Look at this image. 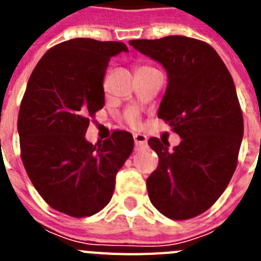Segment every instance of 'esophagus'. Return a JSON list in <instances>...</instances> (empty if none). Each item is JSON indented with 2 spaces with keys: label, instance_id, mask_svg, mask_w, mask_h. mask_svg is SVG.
<instances>
[{
  "label": "esophagus",
  "instance_id": "1",
  "mask_svg": "<svg viewBox=\"0 0 261 261\" xmlns=\"http://www.w3.org/2000/svg\"><path fill=\"white\" fill-rule=\"evenodd\" d=\"M135 138V145H136V149H140V147L145 146L147 142V138L145 135H141V133H137V135L133 136Z\"/></svg>",
  "mask_w": 261,
  "mask_h": 261
}]
</instances>
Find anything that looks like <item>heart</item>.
Segmentation results:
<instances>
[{"label":"heart","instance_id":"obj_1","mask_svg":"<svg viewBox=\"0 0 261 261\" xmlns=\"http://www.w3.org/2000/svg\"><path fill=\"white\" fill-rule=\"evenodd\" d=\"M138 68H144V66H138ZM126 121H128L130 125L137 126L138 124H140V116H138V114L136 111H130V112H128V115H126Z\"/></svg>","mask_w":261,"mask_h":261}]
</instances>
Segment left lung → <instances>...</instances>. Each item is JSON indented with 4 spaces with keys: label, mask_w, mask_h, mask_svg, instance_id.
<instances>
[{
    "label": "left lung",
    "mask_w": 261,
    "mask_h": 261,
    "mask_svg": "<svg viewBox=\"0 0 261 261\" xmlns=\"http://www.w3.org/2000/svg\"><path fill=\"white\" fill-rule=\"evenodd\" d=\"M129 44L165 66L158 117L181 138L174 150L155 137L147 141L159 158L146 180L149 199L167 218L190 220L220 199L237 168L243 115L234 81L205 41L174 35Z\"/></svg>",
    "instance_id": "8db88e82"
}]
</instances>
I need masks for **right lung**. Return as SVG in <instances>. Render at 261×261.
Instances as JSON below:
<instances>
[{
	"label": "right lung",
	"instance_id": "add662e5",
	"mask_svg": "<svg viewBox=\"0 0 261 261\" xmlns=\"http://www.w3.org/2000/svg\"><path fill=\"white\" fill-rule=\"evenodd\" d=\"M123 50L121 41L71 39L48 49L30 75L18 115L20 158L43 200L68 216L102 211L133 151L125 130L95 145L85 138L105 106L108 62Z\"/></svg>",
	"mask_w": 261,
	"mask_h": 261
}]
</instances>
